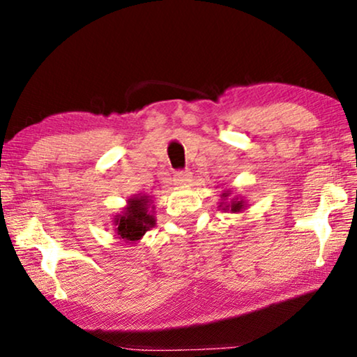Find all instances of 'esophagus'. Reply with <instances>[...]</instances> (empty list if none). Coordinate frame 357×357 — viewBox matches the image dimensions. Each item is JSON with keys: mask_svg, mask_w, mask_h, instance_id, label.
Segmentation results:
<instances>
[{"mask_svg": "<svg viewBox=\"0 0 357 357\" xmlns=\"http://www.w3.org/2000/svg\"><path fill=\"white\" fill-rule=\"evenodd\" d=\"M191 173L189 171H176L174 173V184H178V186H184V184L191 183Z\"/></svg>", "mask_w": 357, "mask_h": 357, "instance_id": "esophagus-1", "label": "esophagus"}]
</instances>
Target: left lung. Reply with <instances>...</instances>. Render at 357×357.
I'll list each match as a JSON object with an SVG mask.
<instances>
[{
	"mask_svg": "<svg viewBox=\"0 0 357 357\" xmlns=\"http://www.w3.org/2000/svg\"><path fill=\"white\" fill-rule=\"evenodd\" d=\"M228 196H230V191H223V192H222V197H223V199L228 197ZM220 207H223V211L241 212V211H243V208L246 207V202L243 201V199H238V197H235V199H231L230 204L220 202Z\"/></svg>",
	"mask_w": 357,
	"mask_h": 357,
	"instance_id": "obj_1",
	"label": "left lung"
}]
</instances>
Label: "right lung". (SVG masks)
Here are the masks:
<instances>
[{
	"instance_id": "add662e5",
	"label": "right lung",
	"mask_w": 357,
	"mask_h": 357,
	"mask_svg": "<svg viewBox=\"0 0 357 357\" xmlns=\"http://www.w3.org/2000/svg\"><path fill=\"white\" fill-rule=\"evenodd\" d=\"M151 199L150 196H137L130 197L127 201V207L123 208L122 213H117L114 218V225H116V235L119 238H122L126 243H134L139 241L142 236L146 234V230H150L151 227H155V217H153V207H151Z\"/></svg>"
}]
</instances>
